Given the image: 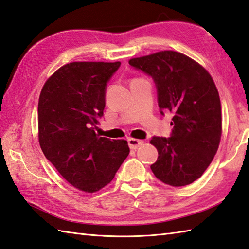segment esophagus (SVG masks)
<instances>
[{
  "label": "esophagus",
  "mask_w": 249,
  "mask_h": 249,
  "mask_svg": "<svg viewBox=\"0 0 249 249\" xmlns=\"http://www.w3.org/2000/svg\"><path fill=\"white\" fill-rule=\"evenodd\" d=\"M127 141H128V145H129V148H130V149H133V150L138 149V148L140 147V145L143 143V141H142V140L135 139V138H129Z\"/></svg>",
  "instance_id": "obj_1"
}]
</instances>
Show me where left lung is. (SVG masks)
<instances>
[{"label":"left lung","instance_id":"left-lung-1","mask_svg":"<svg viewBox=\"0 0 249 249\" xmlns=\"http://www.w3.org/2000/svg\"><path fill=\"white\" fill-rule=\"evenodd\" d=\"M134 69L152 77L160 112H170V137L150 142L159 158L151 165L160 181L183 187L202 176L215 157L222 130L221 104L209 73L191 58L164 51L129 60Z\"/></svg>","mask_w":249,"mask_h":249}]
</instances>
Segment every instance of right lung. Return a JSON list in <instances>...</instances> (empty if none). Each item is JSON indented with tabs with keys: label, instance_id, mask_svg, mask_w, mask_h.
Returning <instances> with one entry per match:
<instances>
[{
	"label": "right lung",
	"instance_id": "1",
	"mask_svg": "<svg viewBox=\"0 0 249 249\" xmlns=\"http://www.w3.org/2000/svg\"><path fill=\"white\" fill-rule=\"evenodd\" d=\"M121 62H71L44 84L38 141L44 155L73 187L92 193L114 178L129 154L126 140L100 137L106 90Z\"/></svg>",
	"mask_w": 249,
	"mask_h": 249
}]
</instances>
